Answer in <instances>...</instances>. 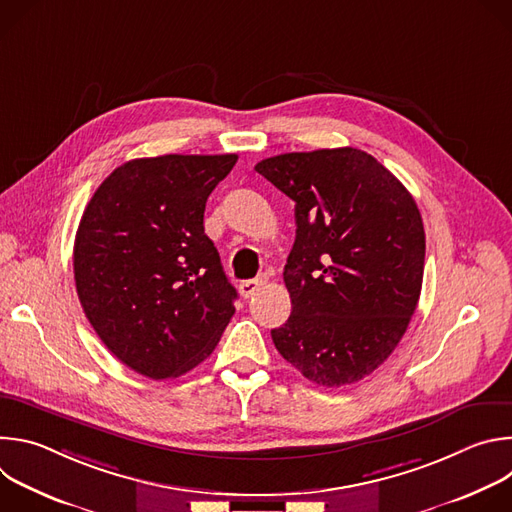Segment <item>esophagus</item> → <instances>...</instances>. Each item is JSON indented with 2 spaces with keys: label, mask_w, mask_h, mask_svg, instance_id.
<instances>
[{
  "label": "esophagus",
  "mask_w": 512,
  "mask_h": 512,
  "mask_svg": "<svg viewBox=\"0 0 512 512\" xmlns=\"http://www.w3.org/2000/svg\"><path fill=\"white\" fill-rule=\"evenodd\" d=\"M263 285H265V275L255 277V279H245V281H241V283H239V294L247 300V298L255 296L257 291H259Z\"/></svg>",
  "instance_id": "obj_1"
}]
</instances>
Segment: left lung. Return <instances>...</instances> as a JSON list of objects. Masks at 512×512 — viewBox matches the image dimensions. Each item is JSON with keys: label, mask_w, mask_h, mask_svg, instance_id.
<instances>
[{"label": "left lung", "mask_w": 512, "mask_h": 512, "mask_svg": "<svg viewBox=\"0 0 512 512\" xmlns=\"http://www.w3.org/2000/svg\"><path fill=\"white\" fill-rule=\"evenodd\" d=\"M255 170L296 202L283 269L291 316L271 330L308 381L342 387L371 375L417 308L425 233L409 190L356 148L294 152Z\"/></svg>", "instance_id": "obj_1"}]
</instances>
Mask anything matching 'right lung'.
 Wrapping results in <instances>:
<instances>
[{
  "instance_id": "obj_1",
  "label": "right lung",
  "mask_w": 512,
  "mask_h": 512,
  "mask_svg": "<svg viewBox=\"0 0 512 512\" xmlns=\"http://www.w3.org/2000/svg\"><path fill=\"white\" fill-rule=\"evenodd\" d=\"M237 154L139 158L89 200L75 239V281L103 344L135 373L170 379L210 356L235 314L204 208Z\"/></svg>"
}]
</instances>
